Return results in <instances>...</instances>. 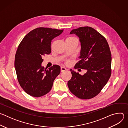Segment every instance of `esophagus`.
<instances>
[{
  "label": "esophagus",
  "mask_w": 128,
  "mask_h": 128,
  "mask_svg": "<svg viewBox=\"0 0 128 128\" xmlns=\"http://www.w3.org/2000/svg\"><path fill=\"white\" fill-rule=\"evenodd\" d=\"M66 70H67V69H66L65 67H63V66H61V72H64V71H65Z\"/></svg>",
  "instance_id": "1"
}]
</instances>
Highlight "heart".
I'll list each match as a JSON object with an SVG mask.
<instances>
[{
	"label": "heart",
	"mask_w": 128,
	"mask_h": 128,
	"mask_svg": "<svg viewBox=\"0 0 128 128\" xmlns=\"http://www.w3.org/2000/svg\"><path fill=\"white\" fill-rule=\"evenodd\" d=\"M76 40V38L74 37H73V36H70V37H68L66 39V40ZM69 63V61H68V60L66 61V63L68 64Z\"/></svg>",
	"instance_id": "b5f03b06"
}]
</instances>
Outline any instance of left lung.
Wrapping results in <instances>:
<instances>
[{
	"mask_svg": "<svg viewBox=\"0 0 128 128\" xmlns=\"http://www.w3.org/2000/svg\"><path fill=\"white\" fill-rule=\"evenodd\" d=\"M81 44L80 59L75 68L86 69L83 76L70 69L72 77L68 82L70 92L82 99L97 96L107 84L112 74V54L105 38L94 28L82 27L73 29Z\"/></svg>",
	"mask_w": 128,
	"mask_h": 128,
	"instance_id": "left-lung-1",
	"label": "left lung"
}]
</instances>
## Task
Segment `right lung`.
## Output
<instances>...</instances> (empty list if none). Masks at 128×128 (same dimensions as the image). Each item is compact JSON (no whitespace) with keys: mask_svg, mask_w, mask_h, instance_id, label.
Instances as JSON below:
<instances>
[{"mask_svg":"<svg viewBox=\"0 0 128 128\" xmlns=\"http://www.w3.org/2000/svg\"><path fill=\"white\" fill-rule=\"evenodd\" d=\"M63 30L40 27L29 32L18 46L14 67L20 86L28 95L40 97L50 90L60 73V67L54 65L48 69L42 66V57L51 52L52 39Z\"/></svg>","mask_w":128,"mask_h":128,"instance_id":"1","label":"right lung"}]
</instances>
